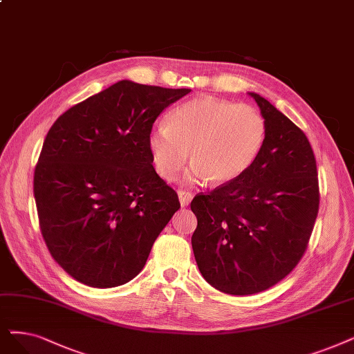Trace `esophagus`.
<instances>
[{
    "label": "esophagus",
    "instance_id": "1",
    "mask_svg": "<svg viewBox=\"0 0 354 354\" xmlns=\"http://www.w3.org/2000/svg\"><path fill=\"white\" fill-rule=\"evenodd\" d=\"M177 193H178V201H180V205H181L183 207L187 206V205L192 202V199H193V194H192L190 192H186V190H178Z\"/></svg>",
    "mask_w": 354,
    "mask_h": 354
}]
</instances>
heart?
<instances>
[{
  "label": "heart",
  "mask_w": 354,
  "mask_h": 354,
  "mask_svg": "<svg viewBox=\"0 0 354 354\" xmlns=\"http://www.w3.org/2000/svg\"><path fill=\"white\" fill-rule=\"evenodd\" d=\"M266 122L254 107L210 95L180 104L148 135V149L158 174L171 180L186 164L183 181L197 185L210 180L226 185L256 162L264 147Z\"/></svg>",
  "instance_id": "heart-1"
}]
</instances>
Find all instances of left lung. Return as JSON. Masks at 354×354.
I'll return each instance as SVG.
<instances>
[{
	"label": "left lung",
	"instance_id": "1",
	"mask_svg": "<svg viewBox=\"0 0 354 354\" xmlns=\"http://www.w3.org/2000/svg\"><path fill=\"white\" fill-rule=\"evenodd\" d=\"M248 94L266 122L259 158L190 205L197 267L209 285L230 295L259 293L285 279L304 256L319 206L308 138L264 97Z\"/></svg>",
	"mask_w": 354,
	"mask_h": 354
}]
</instances>
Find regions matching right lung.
Segmentation results:
<instances>
[{"mask_svg":"<svg viewBox=\"0 0 354 354\" xmlns=\"http://www.w3.org/2000/svg\"><path fill=\"white\" fill-rule=\"evenodd\" d=\"M190 91L122 80L52 124L33 193L46 247L71 277L106 289L144 268L180 209L152 167L148 135L161 111Z\"/></svg>","mask_w":354,"mask_h":354,"instance_id":"right-lung-1","label":"right lung"}]
</instances>
